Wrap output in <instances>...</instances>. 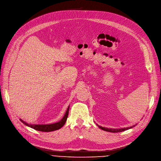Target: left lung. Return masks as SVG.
<instances>
[{"mask_svg":"<svg viewBox=\"0 0 161 161\" xmlns=\"http://www.w3.org/2000/svg\"><path fill=\"white\" fill-rule=\"evenodd\" d=\"M98 126V125H97ZM136 126L134 125L132 126H130V127H128V128H118V129H113V128H105V127H102V126H98V127L99 128H101V130H105V131H109V132H113V133H117V132H121V131H123L125 130H127L130 128H133Z\"/></svg>","mask_w":161,"mask_h":161,"instance_id":"left-lung-1","label":"left lung"}]
</instances>
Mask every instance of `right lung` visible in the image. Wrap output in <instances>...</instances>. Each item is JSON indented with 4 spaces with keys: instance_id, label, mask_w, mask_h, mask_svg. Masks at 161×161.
I'll list each match as a JSON object with an SVG mask.
<instances>
[{
    "instance_id": "add662e5",
    "label": "right lung",
    "mask_w": 161,
    "mask_h": 161,
    "mask_svg": "<svg viewBox=\"0 0 161 161\" xmlns=\"http://www.w3.org/2000/svg\"><path fill=\"white\" fill-rule=\"evenodd\" d=\"M69 106L68 107L67 111L64 116V118L59 121L55 123H53V124H48V125H32V124H28L27 123H25V121H24L23 120H22L21 119H20V121L22 123H23L24 125H25L26 126L31 127L36 130L38 131H54L56 130H58L61 128L65 123L67 117H68V114H69Z\"/></svg>"
}]
</instances>
